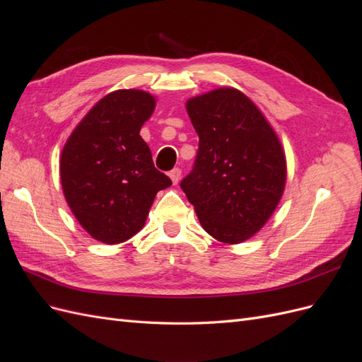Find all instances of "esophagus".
I'll return each mask as SVG.
<instances>
[{"label": "esophagus", "mask_w": 362, "mask_h": 362, "mask_svg": "<svg viewBox=\"0 0 362 362\" xmlns=\"http://www.w3.org/2000/svg\"><path fill=\"white\" fill-rule=\"evenodd\" d=\"M169 177H170V180H172L173 184H178V181H180V178H181V169H180V168L172 169L170 173H169Z\"/></svg>", "instance_id": "esophagus-1"}]
</instances>
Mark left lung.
Returning a JSON list of instances; mask_svg holds the SVG:
<instances>
[{"label": "left lung", "instance_id": "obj_1", "mask_svg": "<svg viewBox=\"0 0 362 362\" xmlns=\"http://www.w3.org/2000/svg\"><path fill=\"white\" fill-rule=\"evenodd\" d=\"M199 136L181 189L205 231L235 245L264 226L286 187V156L275 131L249 98L233 87L185 104Z\"/></svg>", "mask_w": 362, "mask_h": 362}]
</instances>
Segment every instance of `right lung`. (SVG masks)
I'll list each match as a JSON object with an SVG mask.
<instances>
[{
	"label": "right lung",
	"instance_id": "add662e5",
	"mask_svg": "<svg viewBox=\"0 0 362 362\" xmlns=\"http://www.w3.org/2000/svg\"><path fill=\"white\" fill-rule=\"evenodd\" d=\"M156 108L144 90L98 101L62 151L60 180L76 221L98 242L122 243L145 225L156 194L172 184L157 170L140 128Z\"/></svg>",
	"mask_w": 362,
	"mask_h": 362
}]
</instances>
